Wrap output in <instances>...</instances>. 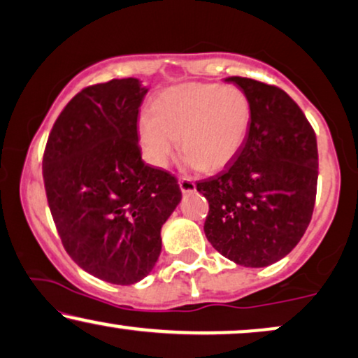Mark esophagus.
<instances>
[{"instance_id":"obj_1","label":"esophagus","mask_w":358,"mask_h":358,"mask_svg":"<svg viewBox=\"0 0 358 358\" xmlns=\"http://www.w3.org/2000/svg\"><path fill=\"white\" fill-rule=\"evenodd\" d=\"M180 189H182V193H193L194 189H196V185H194L193 180L189 178H180Z\"/></svg>"}]
</instances>
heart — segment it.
I'll return each mask as SVG.
<instances>
[{"label":"heart","instance_id":"obj_1","mask_svg":"<svg viewBox=\"0 0 358 358\" xmlns=\"http://www.w3.org/2000/svg\"><path fill=\"white\" fill-rule=\"evenodd\" d=\"M254 108L244 90L221 85L187 83L165 90L154 113L139 119V142L145 160L165 169L185 150L188 169L217 171L231 165L249 139Z\"/></svg>","mask_w":358,"mask_h":358}]
</instances>
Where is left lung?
<instances>
[{
  "label": "left lung",
  "mask_w": 358,
  "mask_h": 358,
  "mask_svg": "<svg viewBox=\"0 0 358 358\" xmlns=\"http://www.w3.org/2000/svg\"><path fill=\"white\" fill-rule=\"evenodd\" d=\"M249 94L254 117L241 155L196 189L209 203L204 234L237 265L260 268L292 252L311 221L317 142L283 90L242 76L224 80Z\"/></svg>",
  "instance_id": "8db88e82"
}]
</instances>
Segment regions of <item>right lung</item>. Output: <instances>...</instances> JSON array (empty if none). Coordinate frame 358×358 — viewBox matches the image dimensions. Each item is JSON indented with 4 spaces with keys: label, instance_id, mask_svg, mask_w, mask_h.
Returning <instances> with one entry per match:
<instances>
[{
    "label": "right lung",
    "instance_id": "right-lung-1",
    "mask_svg": "<svg viewBox=\"0 0 358 358\" xmlns=\"http://www.w3.org/2000/svg\"><path fill=\"white\" fill-rule=\"evenodd\" d=\"M147 92L137 78L82 90L57 117L42 159L66 254L114 285H134L150 273L162 226L182 201L175 176L142 160L137 116Z\"/></svg>",
    "mask_w": 358,
    "mask_h": 358
}]
</instances>
